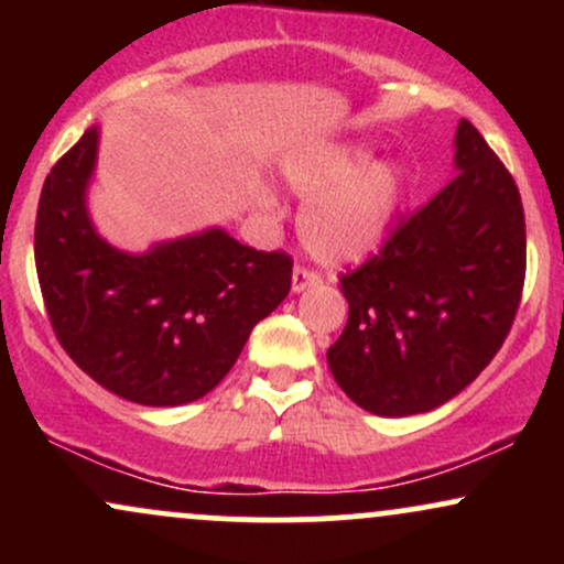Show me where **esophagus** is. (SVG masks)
Wrapping results in <instances>:
<instances>
[{
  "label": "esophagus",
  "mask_w": 564,
  "mask_h": 564,
  "mask_svg": "<svg viewBox=\"0 0 564 564\" xmlns=\"http://www.w3.org/2000/svg\"><path fill=\"white\" fill-rule=\"evenodd\" d=\"M318 283H321L318 273H313V270L307 268H294V275H291V291H294V294H300V291L310 286H318Z\"/></svg>",
  "instance_id": "esophagus-1"
}]
</instances>
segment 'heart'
Here are the masks:
<instances>
[{"label":"heart","mask_w":564,"mask_h":564,"mask_svg":"<svg viewBox=\"0 0 564 564\" xmlns=\"http://www.w3.org/2000/svg\"><path fill=\"white\" fill-rule=\"evenodd\" d=\"M371 148L326 145L291 153L281 177L300 200L302 241L321 262H352L377 249L403 196L398 161H371ZM264 196V204H270Z\"/></svg>","instance_id":"b5f03b06"}]
</instances>
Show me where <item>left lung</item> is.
Returning <instances> with one entry per match:
<instances>
[{"instance_id": "left-lung-1", "label": "left lung", "mask_w": 564, "mask_h": 564, "mask_svg": "<svg viewBox=\"0 0 564 564\" xmlns=\"http://www.w3.org/2000/svg\"><path fill=\"white\" fill-rule=\"evenodd\" d=\"M453 148L456 177L379 254L339 278L349 318L328 368L377 416H413L456 398L494 360L520 307V191L467 119Z\"/></svg>"}]
</instances>
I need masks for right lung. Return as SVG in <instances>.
<instances>
[{"instance_id":"1","label":"right lung","mask_w":564,"mask_h":564,"mask_svg":"<svg viewBox=\"0 0 564 564\" xmlns=\"http://www.w3.org/2000/svg\"><path fill=\"white\" fill-rule=\"evenodd\" d=\"M100 129L53 166L36 212L34 257L55 336L84 373L129 403L172 408L228 377L251 328L286 300L291 257L206 228L148 251L95 230L87 187Z\"/></svg>"}]
</instances>
